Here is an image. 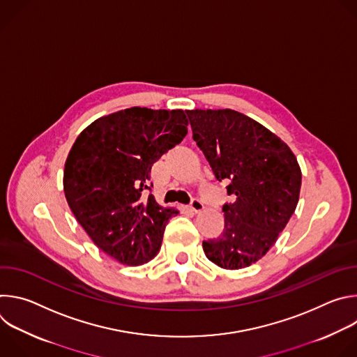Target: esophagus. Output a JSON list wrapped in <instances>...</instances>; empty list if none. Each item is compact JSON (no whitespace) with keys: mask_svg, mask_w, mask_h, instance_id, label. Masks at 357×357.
<instances>
[{"mask_svg":"<svg viewBox=\"0 0 357 357\" xmlns=\"http://www.w3.org/2000/svg\"><path fill=\"white\" fill-rule=\"evenodd\" d=\"M189 209H190L193 213H200L203 209H205V205H203V203H202L200 200L193 199L192 203L189 205Z\"/></svg>","mask_w":357,"mask_h":357,"instance_id":"34e87169","label":"esophagus"}]
</instances>
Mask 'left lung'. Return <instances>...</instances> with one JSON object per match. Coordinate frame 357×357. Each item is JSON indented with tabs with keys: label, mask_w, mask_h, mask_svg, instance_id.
Wrapping results in <instances>:
<instances>
[{
	"label": "left lung",
	"mask_w": 357,
	"mask_h": 357,
	"mask_svg": "<svg viewBox=\"0 0 357 357\" xmlns=\"http://www.w3.org/2000/svg\"><path fill=\"white\" fill-rule=\"evenodd\" d=\"M186 113L216 179H229L227 193L236 196L223 206V233L203 241V251L220 268H245L266 256L295 212L299 164L278 135L238 112Z\"/></svg>",
	"instance_id": "left-lung-1"
}]
</instances>
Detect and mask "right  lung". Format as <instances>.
Returning a JSON list of instances; mask_svg holds the SVG:
<instances>
[{
    "label": "right lung",
    "mask_w": 357,
    "mask_h": 357,
    "mask_svg": "<svg viewBox=\"0 0 357 357\" xmlns=\"http://www.w3.org/2000/svg\"><path fill=\"white\" fill-rule=\"evenodd\" d=\"M188 124L183 110L130 107L94 120L69 151L68 205L91 241L120 264L154 259L165 226L179 213L152 195L144 199L142 190L152 165L185 138Z\"/></svg>",
    "instance_id": "add662e5"
}]
</instances>
